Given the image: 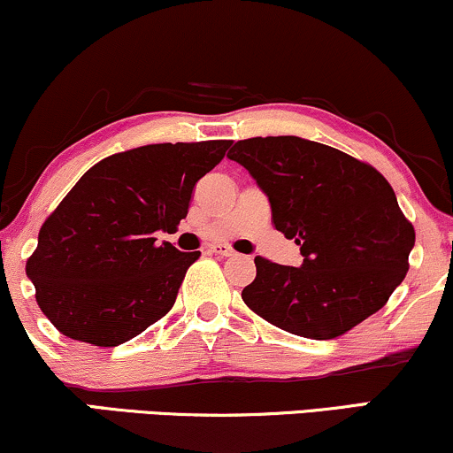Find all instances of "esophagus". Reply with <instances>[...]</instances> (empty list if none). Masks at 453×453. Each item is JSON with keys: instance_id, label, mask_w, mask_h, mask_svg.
I'll list each match as a JSON object with an SVG mask.
<instances>
[{"instance_id": "34e87169", "label": "esophagus", "mask_w": 453, "mask_h": 453, "mask_svg": "<svg viewBox=\"0 0 453 453\" xmlns=\"http://www.w3.org/2000/svg\"><path fill=\"white\" fill-rule=\"evenodd\" d=\"M209 250H211V253L219 255V257H234V255H236V253H234V249L226 247V244H211Z\"/></svg>"}]
</instances>
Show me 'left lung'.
I'll use <instances>...</instances> for the list:
<instances>
[{
	"mask_svg": "<svg viewBox=\"0 0 453 453\" xmlns=\"http://www.w3.org/2000/svg\"><path fill=\"white\" fill-rule=\"evenodd\" d=\"M227 157L268 196L272 221L302 265L255 257L244 303L268 323L334 340L378 312L410 270L416 244L390 183L357 157L302 137L238 141Z\"/></svg>",
	"mask_w": 453,
	"mask_h": 453,
	"instance_id": "obj_1",
	"label": "left lung"
}]
</instances>
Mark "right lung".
<instances>
[{"instance_id":"1","label":"right lung","mask_w":453,"mask_h":453,"mask_svg":"<svg viewBox=\"0 0 453 453\" xmlns=\"http://www.w3.org/2000/svg\"><path fill=\"white\" fill-rule=\"evenodd\" d=\"M230 141L119 151L81 174L43 221L27 276L48 320L71 340L119 346L160 320L200 250L156 242L185 219L194 185Z\"/></svg>"}]
</instances>
